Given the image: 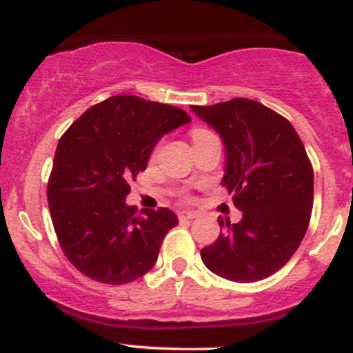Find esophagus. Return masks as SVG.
Masks as SVG:
<instances>
[{
    "instance_id": "1",
    "label": "esophagus",
    "mask_w": 353,
    "mask_h": 353,
    "mask_svg": "<svg viewBox=\"0 0 353 353\" xmlns=\"http://www.w3.org/2000/svg\"><path fill=\"white\" fill-rule=\"evenodd\" d=\"M177 217H179L181 221H185V219H196L199 217V212H196V210H181V212L177 214Z\"/></svg>"
}]
</instances>
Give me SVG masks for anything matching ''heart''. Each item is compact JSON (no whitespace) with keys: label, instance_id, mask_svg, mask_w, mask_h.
<instances>
[{"label":"heart","instance_id":"1","mask_svg":"<svg viewBox=\"0 0 353 353\" xmlns=\"http://www.w3.org/2000/svg\"><path fill=\"white\" fill-rule=\"evenodd\" d=\"M208 134H210V131H208V129H194V131H192V141L201 139V137H204Z\"/></svg>","mask_w":353,"mask_h":353}]
</instances>
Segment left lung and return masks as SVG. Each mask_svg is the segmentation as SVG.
Returning <instances> with one entry per match:
<instances>
[{"label": "left lung", "mask_w": 353, "mask_h": 353, "mask_svg": "<svg viewBox=\"0 0 353 353\" xmlns=\"http://www.w3.org/2000/svg\"><path fill=\"white\" fill-rule=\"evenodd\" d=\"M225 145L222 185L242 219L219 217L222 232L201 250L205 267L232 282H255L290 261L309 228L314 169L285 117L257 101L234 98L190 106Z\"/></svg>", "instance_id": "left-lung-1"}]
</instances>
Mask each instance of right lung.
<instances>
[{
    "label": "right lung",
    "instance_id": "obj_1",
    "mask_svg": "<svg viewBox=\"0 0 353 353\" xmlns=\"http://www.w3.org/2000/svg\"><path fill=\"white\" fill-rule=\"evenodd\" d=\"M189 121L181 108L121 94L89 108L61 136L48 205L61 249L81 274L123 285L156 264L176 214L165 208L139 214L125 196L157 141Z\"/></svg>",
    "mask_w": 353,
    "mask_h": 353
}]
</instances>
